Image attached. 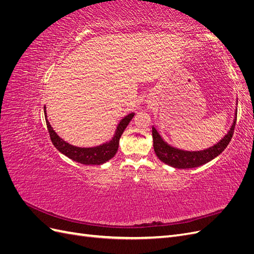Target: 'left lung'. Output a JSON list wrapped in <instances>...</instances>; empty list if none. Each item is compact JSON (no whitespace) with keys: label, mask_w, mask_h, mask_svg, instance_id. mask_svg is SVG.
<instances>
[{"label":"left lung","mask_w":254,"mask_h":254,"mask_svg":"<svg viewBox=\"0 0 254 254\" xmlns=\"http://www.w3.org/2000/svg\"><path fill=\"white\" fill-rule=\"evenodd\" d=\"M237 105V103H236ZM236 118H237V108L234 112V119L231 127H230L227 134L222 137V139L211 147L203 149V150H197V151H189L179 149L177 147H173L172 145L168 144L163 140L158 130L152 126V140H153V149L157 157L164 162L165 164L170 165L175 168H193L203 165L211 160L216 158L218 155L226 149L228 144L232 139V135L234 132V128L236 124Z\"/></svg>","instance_id":"obj_1"}]
</instances>
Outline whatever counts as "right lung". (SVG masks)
Wrapping results in <instances>:
<instances>
[{"label": "right lung", "instance_id": "obj_1", "mask_svg": "<svg viewBox=\"0 0 254 254\" xmlns=\"http://www.w3.org/2000/svg\"><path fill=\"white\" fill-rule=\"evenodd\" d=\"M135 113H129L125 118H123L118 124L117 130L112 136V139L109 142L103 143L101 145L94 146V147H78V146L71 145L70 143L65 142L64 140L55 132V130L51 126L50 122L48 120L47 109L44 106V115H45V122H47V126L49 133L51 136V140L54 146L64 156L72 159L75 162H78L84 165H99L106 163L107 161L112 159L115 153L119 149V144L121 135L124 132L125 128L128 126L130 121L132 120Z\"/></svg>", "mask_w": 254, "mask_h": 254}]
</instances>
